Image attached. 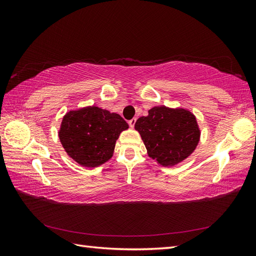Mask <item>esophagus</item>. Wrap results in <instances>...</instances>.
<instances>
[{
	"label": "esophagus",
	"instance_id": "1",
	"mask_svg": "<svg viewBox=\"0 0 256 256\" xmlns=\"http://www.w3.org/2000/svg\"><path fill=\"white\" fill-rule=\"evenodd\" d=\"M136 118L130 120H129V126H130L131 128H134V124H136Z\"/></svg>",
	"mask_w": 256,
	"mask_h": 256
}]
</instances>
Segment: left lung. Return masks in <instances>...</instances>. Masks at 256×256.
I'll list each match as a JSON object with an SVG mask.
<instances>
[{"mask_svg":"<svg viewBox=\"0 0 256 256\" xmlns=\"http://www.w3.org/2000/svg\"><path fill=\"white\" fill-rule=\"evenodd\" d=\"M147 154L160 166H173L187 159L200 142L196 118L184 108L154 106L134 125Z\"/></svg>","mask_w":256,"mask_h":256,"instance_id":"obj_1","label":"left lung"}]
</instances>
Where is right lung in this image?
<instances>
[{
  "instance_id": "obj_1",
  "label": "right lung",
  "mask_w": 256,
  "mask_h": 256,
  "mask_svg": "<svg viewBox=\"0 0 256 256\" xmlns=\"http://www.w3.org/2000/svg\"><path fill=\"white\" fill-rule=\"evenodd\" d=\"M128 128L120 114L90 106L64 115L58 138L68 156L76 164L96 168L112 158L116 140Z\"/></svg>"
}]
</instances>
